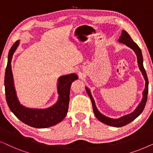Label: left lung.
Instances as JSON below:
<instances>
[{
  "mask_svg": "<svg viewBox=\"0 0 153 153\" xmlns=\"http://www.w3.org/2000/svg\"><path fill=\"white\" fill-rule=\"evenodd\" d=\"M118 42L119 43H122V44H126L127 46L130 48L133 51H134V53L137 55V63H138L139 70L141 71V74L143 76V78L145 79V89H144L143 91V96H142L141 101L138 105V106L137 107V108L135 109L132 113L125 115L123 117L119 118V119H111V118L107 117L106 116L103 115L102 114H101L100 111L98 110L97 107H96L95 101H94V98L91 96V91H90L89 88L86 87V91H87V93L88 94V95H89V98L91 100L92 106H93V110L96 118H97L100 122L103 123L108 125V126H110L117 127V128L126 126L127 124L130 123V122H132V120H134L136 118L138 117L141 114V113L143 110L144 107H145L146 101H147V96L148 93V79L147 75H146V72L143 67V55H142V53L140 48H139L138 45L132 39V38L130 37L129 34L127 33L126 30H122L121 35L120 36Z\"/></svg>",
  "mask_w": 153,
  "mask_h": 153,
  "instance_id": "obj_1",
  "label": "left lung"
}]
</instances>
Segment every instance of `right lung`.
<instances>
[{"label":"right lung","mask_w":153,"mask_h":153,"mask_svg":"<svg viewBox=\"0 0 153 153\" xmlns=\"http://www.w3.org/2000/svg\"><path fill=\"white\" fill-rule=\"evenodd\" d=\"M19 45L15 43L9 51L7 65L5 75V96L12 112L25 124L36 128H49L61 122L68 112L69 94L71 84L78 77L76 74L60 76L57 82L58 100L53 106L46 109L28 108L21 104L14 87L11 62L12 56Z\"/></svg>","instance_id":"obj_1"}]
</instances>
